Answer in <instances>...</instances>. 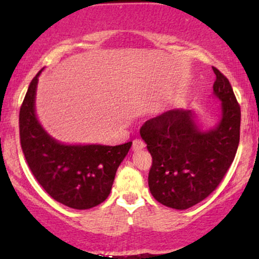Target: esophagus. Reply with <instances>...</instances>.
<instances>
[{
  "label": "esophagus",
  "instance_id": "esophagus-1",
  "mask_svg": "<svg viewBox=\"0 0 259 259\" xmlns=\"http://www.w3.org/2000/svg\"><path fill=\"white\" fill-rule=\"evenodd\" d=\"M145 147V143L141 139H134L133 144H132V150L134 152L137 151H141Z\"/></svg>",
  "mask_w": 259,
  "mask_h": 259
}]
</instances>
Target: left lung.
Listing matches in <instances>:
<instances>
[{
  "label": "left lung",
  "instance_id": "1",
  "mask_svg": "<svg viewBox=\"0 0 259 259\" xmlns=\"http://www.w3.org/2000/svg\"><path fill=\"white\" fill-rule=\"evenodd\" d=\"M215 74L213 93L222 101V119L203 132L194 113L172 109L147 120L140 136L152 155L148 186L159 203L186 210L217 189L231 166L239 145L240 106L228 77Z\"/></svg>",
  "mask_w": 259,
  "mask_h": 259
}]
</instances>
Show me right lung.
Here are the masks:
<instances>
[{"label": "right lung", "mask_w": 259, "mask_h": 259, "mask_svg": "<svg viewBox=\"0 0 259 259\" xmlns=\"http://www.w3.org/2000/svg\"><path fill=\"white\" fill-rule=\"evenodd\" d=\"M31 80L20 108V143L31 173L59 203L87 210L107 199L119 165L132 141L118 145H63L49 137L35 115L37 77Z\"/></svg>", "instance_id": "1"}]
</instances>
